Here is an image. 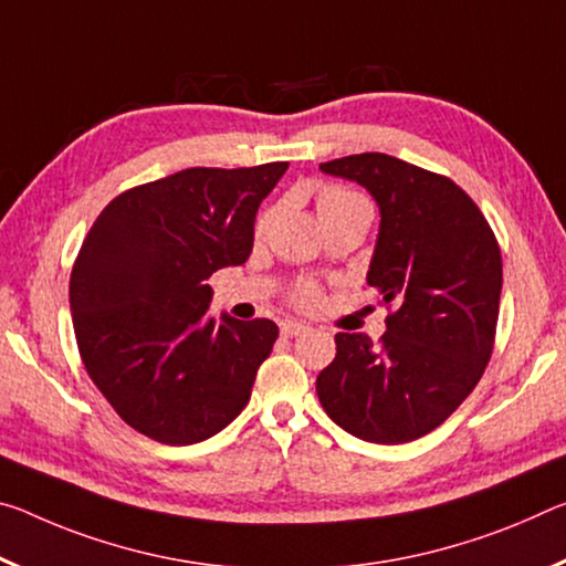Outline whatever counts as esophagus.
<instances>
[{
  "label": "esophagus",
  "mask_w": 566,
  "mask_h": 566,
  "mask_svg": "<svg viewBox=\"0 0 566 566\" xmlns=\"http://www.w3.org/2000/svg\"><path fill=\"white\" fill-rule=\"evenodd\" d=\"M304 332H310L307 325H302V322H294V319H284L282 322V335L284 337H300Z\"/></svg>",
  "instance_id": "esophagus-1"
}]
</instances>
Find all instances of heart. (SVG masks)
<instances>
[{
    "instance_id": "1",
    "label": "heart",
    "mask_w": 566,
    "mask_h": 566,
    "mask_svg": "<svg viewBox=\"0 0 566 566\" xmlns=\"http://www.w3.org/2000/svg\"><path fill=\"white\" fill-rule=\"evenodd\" d=\"M349 203H365V201L357 193H353V191H345V188L329 186V188H325V191L319 193L317 209H319V213H325L329 209H339V206H349ZM264 221L266 219H262V227H264ZM294 300H297L302 307H312V304L317 302V292L312 290V286H304V290H300L297 297H294Z\"/></svg>"
}]
</instances>
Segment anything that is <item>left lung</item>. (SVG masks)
<instances>
[{"label": "left lung", "instance_id": "1", "mask_svg": "<svg viewBox=\"0 0 566 566\" xmlns=\"http://www.w3.org/2000/svg\"><path fill=\"white\" fill-rule=\"evenodd\" d=\"M360 184L380 209L367 284L396 312L375 347L337 332L317 396L339 428L367 443H408L438 428L491 360L501 251L479 206L451 178L385 154L319 164Z\"/></svg>", "mask_w": 566, "mask_h": 566}]
</instances>
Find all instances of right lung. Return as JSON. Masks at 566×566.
Wrapping results in <instances>:
<instances>
[{
	"label": "right lung",
	"instance_id": "obj_1",
	"mask_svg": "<svg viewBox=\"0 0 566 566\" xmlns=\"http://www.w3.org/2000/svg\"><path fill=\"white\" fill-rule=\"evenodd\" d=\"M290 164L186 168L105 206L70 274L85 370L115 412L166 446L217 436L251 398L280 327L206 315V280L244 264Z\"/></svg>",
	"mask_w": 566,
	"mask_h": 566
}]
</instances>
